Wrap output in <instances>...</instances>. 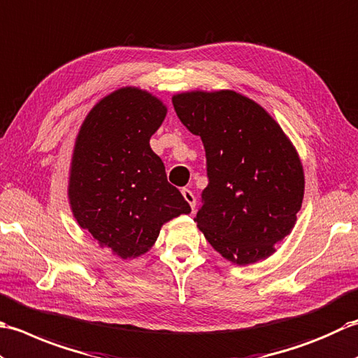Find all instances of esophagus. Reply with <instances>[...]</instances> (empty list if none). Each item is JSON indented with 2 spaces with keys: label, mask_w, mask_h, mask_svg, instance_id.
Segmentation results:
<instances>
[{
  "label": "esophagus",
  "mask_w": 358,
  "mask_h": 358,
  "mask_svg": "<svg viewBox=\"0 0 358 358\" xmlns=\"http://www.w3.org/2000/svg\"><path fill=\"white\" fill-rule=\"evenodd\" d=\"M182 196H184V199H185V202L188 203L189 207H192V210H194V207H196V196L189 192L188 188H182Z\"/></svg>",
  "instance_id": "1"
}]
</instances>
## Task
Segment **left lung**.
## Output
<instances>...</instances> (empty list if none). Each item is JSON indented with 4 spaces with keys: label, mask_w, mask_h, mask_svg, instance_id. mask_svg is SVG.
<instances>
[{
    "label": "left lung",
    "mask_w": 358,
    "mask_h": 358,
    "mask_svg": "<svg viewBox=\"0 0 358 358\" xmlns=\"http://www.w3.org/2000/svg\"><path fill=\"white\" fill-rule=\"evenodd\" d=\"M173 106L206 150L208 185L194 217L203 236L239 266L271 257L303 202L294 145L258 103L233 91L178 94Z\"/></svg>",
    "instance_id": "8db88e82"
}]
</instances>
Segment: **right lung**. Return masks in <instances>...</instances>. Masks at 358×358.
<instances>
[{
	"mask_svg": "<svg viewBox=\"0 0 358 358\" xmlns=\"http://www.w3.org/2000/svg\"><path fill=\"white\" fill-rule=\"evenodd\" d=\"M165 114L150 92L122 87L91 109L77 136L72 213L100 247L123 259L148 252L166 221L192 211L150 147Z\"/></svg>",
	"mask_w": 358,
	"mask_h": 358,
	"instance_id": "obj_1",
	"label": "right lung"
}]
</instances>
